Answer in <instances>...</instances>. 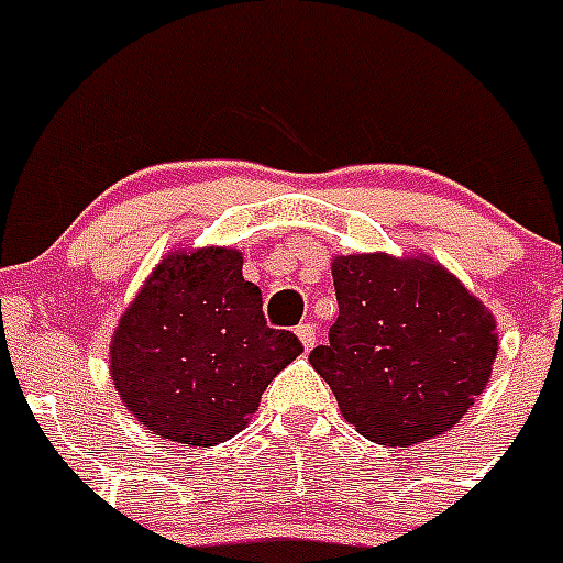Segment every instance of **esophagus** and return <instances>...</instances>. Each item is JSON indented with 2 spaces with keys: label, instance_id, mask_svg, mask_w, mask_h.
Here are the masks:
<instances>
[{
  "label": "esophagus",
  "instance_id": "1",
  "mask_svg": "<svg viewBox=\"0 0 563 563\" xmlns=\"http://www.w3.org/2000/svg\"><path fill=\"white\" fill-rule=\"evenodd\" d=\"M296 335H299L301 347H305V350H313V344H316V328H313V324H310V321H305V324H299V328H296Z\"/></svg>",
  "mask_w": 563,
  "mask_h": 563
}]
</instances>
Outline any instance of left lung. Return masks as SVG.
<instances>
[{
    "label": "left lung",
    "mask_w": 563,
    "mask_h": 563,
    "mask_svg": "<svg viewBox=\"0 0 563 563\" xmlns=\"http://www.w3.org/2000/svg\"><path fill=\"white\" fill-rule=\"evenodd\" d=\"M339 319L310 364L364 439L410 446L444 435L484 393L496 316L444 264L419 256H333Z\"/></svg>",
    "instance_id": "1"
}]
</instances>
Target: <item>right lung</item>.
<instances>
[{"mask_svg": "<svg viewBox=\"0 0 563 563\" xmlns=\"http://www.w3.org/2000/svg\"><path fill=\"white\" fill-rule=\"evenodd\" d=\"M235 247L170 250L110 339V378L153 435L213 446L250 424L267 384L301 353L267 328Z\"/></svg>", "mask_w": 563, "mask_h": 563, "instance_id": "obj_1", "label": "right lung"}]
</instances>
